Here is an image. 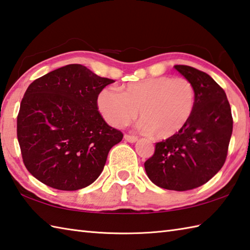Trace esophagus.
<instances>
[{
	"mask_svg": "<svg viewBox=\"0 0 250 250\" xmlns=\"http://www.w3.org/2000/svg\"><path fill=\"white\" fill-rule=\"evenodd\" d=\"M125 140L128 141L129 143H135L136 141H138V138L134 135H129V134H125Z\"/></svg>",
	"mask_w": 250,
	"mask_h": 250,
	"instance_id": "esophagus-1",
	"label": "esophagus"
}]
</instances>
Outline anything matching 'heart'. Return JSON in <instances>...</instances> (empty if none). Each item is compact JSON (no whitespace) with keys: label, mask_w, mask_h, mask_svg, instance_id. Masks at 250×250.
<instances>
[{"label":"heart","mask_w":250,"mask_h":250,"mask_svg":"<svg viewBox=\"0 0 250 250\" xmlns=\"http://www.w3.org/2000/svg\"><path fill=\"white\" fill-rule=\"evenodd\" d=\"M196 91L187 78L160 76L124 85L120 92L110 87L97 95L103 118L115 128L129 125L136 115L139 126L164 140L179 133L192 118Z\"/></svg>","instance_id":"b5f03b06"}]
</instances>
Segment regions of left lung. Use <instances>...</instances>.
Wrapping results in <instances>:
<instances>
[{
    "label": "left lung",
    "instance_id": "left-lung-1",
    "mask_svg": "<svg viewBox=\"0 0 250 250\" xmlns=\"http://www.w3.org/2000/svg\"><path fill=\"white\" fill-rule=\"evenodd\" d=\"M174 68L196 91L192 118L179 133L156 143L144 167L157 187L182 192L202 187L222 168L233 119L226 92L211 77L189 66Z\"/></svg>",
    "mask_w": 250,
    "mask_h": 250
}]
</instances>
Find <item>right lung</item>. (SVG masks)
Returning <instances> with one entry per match:
<instances>
[{"label": "right lung", "instance_id": "right-lung-1", "mask_svg": "<svg viewBox=\"0 0 250 250\" xmlns=\"http://www.w3.org/2000/svg\"><path fill=\"white\" fill-rule=\"evenodd\" d=\"M114 80L71 63L34 80L17 117L23 164L47 187L77 190L100 177L112 146L124 134L99 112V93Z\"/></svg>", "mask_w": 250, "mask_h": 250}]
</instances>
